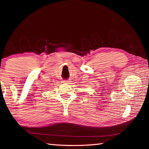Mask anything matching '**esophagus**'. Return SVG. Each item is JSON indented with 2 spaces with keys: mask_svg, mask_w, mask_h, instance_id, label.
Masks as SVG:
<instances>
[{
  "mask_svg": "<svg viewBox=\"0 0 149 149\" xmlns=\"http://www.w3.org/2000/svg\"><path fill=\"white\" fill-rule=\"evenodd\" d=\"M70 81H68V80H65V81H64V82L63 83H64V84H68Z\"/></svg>",
  "mask_w": 149,
  "mask_h": 149,
  "instance_id": "obj_1",
  "label": "esophagus"
}]
</instances>
